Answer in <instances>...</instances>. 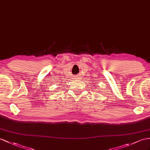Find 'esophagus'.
<instances>
[{"label": "esophagus", "instance_id": "obj_1", "mask_svg": "<svg viewBox=\"0 0 150 150\" xmlns=\"http://www.w3.org/2000/svg\"><path fill=\"white\" fill-rule=\"evenodd\" d=\"M80 77H79V76H76V78L75 79H79V80H80Z\"/></svg>", "mask_w": 150, "mask_h": 150}]
</instances>
